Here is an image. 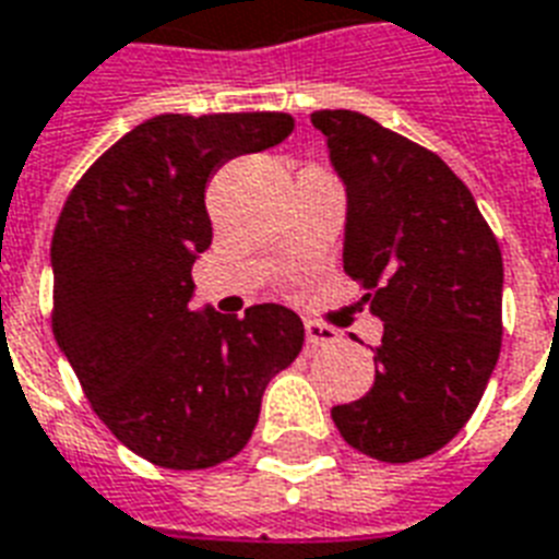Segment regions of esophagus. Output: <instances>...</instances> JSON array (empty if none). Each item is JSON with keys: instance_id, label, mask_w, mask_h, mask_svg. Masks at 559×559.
<instances>
[{"instance_id": "1", "label": "esophagus", "mask_w": 559, "mask_h": 559, "mask_svg": "<svg viewBox=\"0 0 559 559\" xmlns=\"http://www.w3.org/2000/svg\"><path fill=\"white\" fill-rule=\"evenodd\" d=\"M335 341H338V332L332 326H326V323H314V320L306 323V344H309V347H329V344H335Z\"/></svg>"}]
</instances>
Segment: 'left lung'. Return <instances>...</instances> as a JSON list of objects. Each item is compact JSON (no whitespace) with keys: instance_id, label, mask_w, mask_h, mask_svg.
Wrapping results in <instances>:
<instances>
[{"instance_id":"left-lung-1","label":"left lung","mask_w":559,"mask_h":559,"mask_svg":"<svg viewBox=\"0 0 559 559\" xmlns=\"http://www.w3.org/2000/svg\"><path fill=\"white\" fill-rule=\"evenodd\" d=\"M311 124L347 186L344 271L384 323L373 388L332 419L376 461H419L466 426L499 361V241L435 151L356 110H318Z\"/></svg>"}]
</instances>
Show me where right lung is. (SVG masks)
Segmentation results:
<instances>
[{"label":"right lung","instance_id":"obj_1","mask_svg":"<svg viewBox=\"0 0 559 559\" xmlns=\"http://www.w3.org/2000/svg\"><path fill=\"white\" fill-rule=\"evenodd\" d=\"M294 131L288 114L154 116L69 192L51 236V329L104 426L166 469L230 461L262 393L302 349L285 306L192 311V265L212 245L206 183L227 159Z\"/></svg>","mask_w":559,"mask_h":559}]
</instances>
